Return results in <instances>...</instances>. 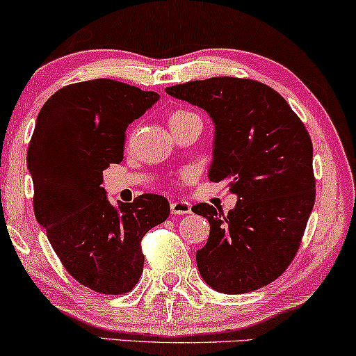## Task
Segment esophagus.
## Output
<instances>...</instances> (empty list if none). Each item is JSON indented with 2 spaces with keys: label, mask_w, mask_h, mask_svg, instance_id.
I'll use <instances>...</instances> for the list:
<instances>
[{
  "label": "esophagus",
  "mask_w": 356,
  "mask_h": 356,
  "mask_svg": "<svg viewBox=\"0 0 356 356\" xmlns=\"http://www.w3.org/2000/svg\"><path fill=\"white\" fill-rule=\"evenodd\" d=\"M171 211H172V214L182 216V214L192 213V207H190L188 202H184V200H176V202L171 203Z\"/></svg>",
  "instance_id": "esophagus-1"
}]
</instances>
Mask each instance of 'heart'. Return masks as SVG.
<instances>
[{"mask_svg": "<svg viewBox=\"0 0 356 356\" xmlns=\"http://www.w3.org/2000/svg\"><path fill=\"white\" fill-rule=\"evenodd\" d=\"M188 114H192V113H188V111H176V113H172L171 118H169V122L176 121V119H180V118L188 116Z\"/></svg>", "mask_w": 356, "mask_h": 356, "instance_id": "b5f03b06", "label": "heart"}]
</instances>
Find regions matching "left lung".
I'll list each match as a JSON object with an SVG mask.
<instances>
[{
	"mask_svg": "<svg viewBox=\"0 0 356 356\" xmlns=\"http://www.w3.org/2000/svg\"><path fill=\"white\" fill-rule=\"evenodd\" d=\"M166 93L208 113L214 124L211 182L237 195L227 214L207 203L209 237L197 252L200 276L221 293H247L277 279L302 242L314 204L313 145L289 103L268 85L213 77Z\"/></svg>",
	"mask_w": 356,
	"mask_h": 356,
	"instance_id": "obj_1",
	"label": "left lung"
}]
</instances>
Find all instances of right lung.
Instances as JSON below:
<instances>
[{
  "mask_svg": "<svg viewBox=\"0 0 356 356\" xmlns=\"http://www.w3.org/2000/svg\"><path fill=\"white\" fill-rule=\"evenodd\" d=\"M159 99L111 79L58 90L40 109L27 149L33 211L67 273L99 293H126L143 273V235L171 213L161 195L114 207L103 171L124 156L126 129Z\"/></svg>",
  "mask_w": 356,
  "mask_h": 356,
  "instance_id": "obj_1",
  "label": "right lung"
}]
</instances>
